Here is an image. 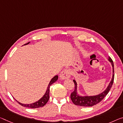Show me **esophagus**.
<instances>
[{
  "label": "esophagus",
  "mask_w": 123,
  "mask_h": 123,
  "mask_svg": "<svg viewBox=\"0 0 123 123\" xmlns=\"http://www.w3.org/2000/svg\"><path fill=\"white\" fill-rule=\"evenodd\" d=\"M70 77H71V72L68 69L62 71L60 74V78L62 80L69 78Z\"/></svg>",
  "instance_id": "esophagus-1"
}]
</instances>
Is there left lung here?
<instances>
[{
    "label": "left lung",
    "instance_id": "8db88e82",
    "mask_svg": "<svg viewBox=\"0 0 123 123\" xmlns=\"http://www.w3.org/2000/svg\"><path fill=\"white\" fill-rule=\"evenodd\" d=\"M108 61L111 63L113 69V75L110 84L104 91L95 96H81L77 92V83L74 79L73 80L75 85L74 90L71 93V98L74 105L83 107H91L98 104L104 99L110 91L114 81V64L112 60L110 57H108Z\"/></svg>",
    "mask_w": 123,
    "mask_h": 123
}]
</instances>
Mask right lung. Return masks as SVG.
Instances as JSON below:
<instances>
[{"instance_id": "add662e5", "label": "right lung", "mask_w": 123, "mask_h": 123, "mask_svg": "<svg viewBox=\"0 0 123 123\" xmlns=\"http://www.w3.org/2000/svg\"><path fill=\"white\" fill-rule=\"evenodd\" d=\"M30 43V42H28V43H27L25 45L28 44ZM57 79H58V75H55V77L52 78L51 80H50L49 84L47 89H46V91L45 93V94L44 95V96H43L40 99H39L38 101H36V102L31 104H22V103H20L19 102H18V101H17V100H15H15H16L19 105H21V106H22L23 107H28V108H39V107H43L44 105L48 102V101H49V99L50 86H51L52 84H53L56 81H57Z\"/></svg>"}]
</instances>
